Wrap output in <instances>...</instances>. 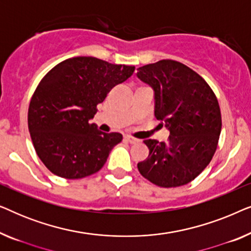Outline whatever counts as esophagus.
Instances as JSON below:
<instances>
[{"label": "esophagus", "mask_w": 251, "mask_h": 251, "mask_svg": "<svg viewBox=\"0 0 251 251\" xmlns=\"http://www.w3.org/2000/svg\"><path fill=\"white\" fill-rule=\"evenodd\" d=\"M125 140H126V142L130 143V144H136V143H138V139L133 138V137H130V136H125Z\"/></svg>", "instance_id": "34e87169"}]
</instances>
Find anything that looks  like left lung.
Masks as SVG:
<instances>
[{
    "label": "left lung",
    "instance_id": "left-lung-1",
    "mask_svg": "<svg viewBox=\"0 0 251 251\" xmlns=\"http://www.w3.org/2000/svg\"><path fill=\"white\" fill-rule=\"evenodd\" d=\"M137 77L154 91V115L169 130L167 143L145 140L150 154L138 163L146 179L160 187L186 185L210 162L222 130L218 100L193 70L164 59L137 68Z\"/></svg>",
    "mask_w": 251,
    "mask_h": 251
}]
</instances>
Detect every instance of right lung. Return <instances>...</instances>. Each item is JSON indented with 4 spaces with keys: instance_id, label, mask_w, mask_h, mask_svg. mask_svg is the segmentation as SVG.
<instances>
[{
    "instance_id": "right-lung-1",
    "label": "right lung",
    "mask_w": 251,
    "mask_h": 251,
    "mask_svg": "<svg viewBox=\"0 0 251 251\" xmlns=\"http://www.w3.org/2000/svg\"><path fill=\"white\" fill-rule=\"evenodd\" d=\"M133 71L135 66L75 57L41 80L29 102L28 130L37 155L51 173L78 179L101 169L122 135L99 131L90 120L111 89Z\"/></svg>"
}]
</instances>
